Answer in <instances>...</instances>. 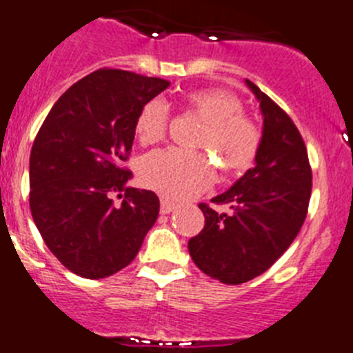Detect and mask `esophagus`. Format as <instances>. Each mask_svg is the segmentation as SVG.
<instances>
[{
  "mask_svg": "<svg viewBox=\"0 0 353 353\" xmlns=\"http://www.w3.org/2000/svg\"><path fill=\"white\" fill-rule=\"evenodd\" d=\"M172 210H176V203L169 200H162L160 201V214H170Z\"/></svg>",
  "mask_w": 353,
  "mask_h": 353,
  "instance_id": "34e87169",
  "label": "esophagus"
}]
</instances>
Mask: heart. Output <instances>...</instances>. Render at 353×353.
<instances>
[{
	"instance_id": "obj_1",
	"label": "heart",
	"mask_w": 353,
	"mask_h": 353,
	"mask_svg": "<svg viewBox=\"0 0 353 353\" xmlns=\"http://www.w3.org/2000/svg\"><path fill=\"white\" fill-rule=\"evenodd\" d=\"M181 105L203 122L196 146L207 150L224 172L238 174L253 165L262 132L255 121L243 114V103L236 94L217 88L196 90L184 94ZM169 119V107L162 100L146 101L136 115V139L145 146L162 141ZM139 177L146 188L179 201L208 190L215 179V169L205 153L167 148L148 153L141 160Z\"/></svg>"
}]
</instances>
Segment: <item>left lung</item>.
Here are the masks:
<instances>
[{"label": "left lung", "instance_id": "obj_1", "mask_svg": "<svg viewBox=\"0 0 353 353\" xmlns=\"http://www.w3.org/2000/svg\"><path fill=\"white\" fill-rule=\"evenodd\" d=\"M263 115L255 167L225 193L212 198L229 205L219 214L200 203L205 225L188 248L201 272L225 285H241L268 271L302 229L312 193L305 143L290 115L246 79Z\"/></svg>", "mask_w": 353, "mask_h": 353}]
</instances>
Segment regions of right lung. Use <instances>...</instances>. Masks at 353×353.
I'll list each match as a JSON object with an SVG mask.
<instances>
[{
  "mask_svg": "<svg viewBox=\"0 0 353 353\" xmlns=\"http://www.w3.org/2000/svg\"><path fill=\"white\" fill-rule=\"evenodd\" d=\"M170 82L100 68L70 85L44 119L29 163V205L50 252L81 278L134 260L159 217L153 191L128 188L134 121ZM122 197L115 204L113 194Z\"/></svg>",
  "mask_w": 353,
  "mask_h": 353,
  "instance_id": "obj_1",
  "label": "right lung"
}]
</instances>
